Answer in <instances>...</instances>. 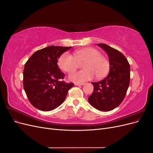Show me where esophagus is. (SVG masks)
Masks as SVG:
<instances>
[{
  "mask_svg": "<svg viewBox=\"0 0 153 153\" xmlns=\"http://www.w3.org/2000/svg\"><path fill=\"white\" fill-rule=\"evenodd\" d=\"M85 84L84 83H75V85H84Z\"/></svg>",
  "mask_w": 153,
  "mask_h": 153,
  "instance_id": "34e87169",
  "label": "esophagus"
}]
</instances>
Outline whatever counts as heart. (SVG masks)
I'll return each mask as SVG.
<instances>
[{
  "mask_svg": "<svg viewBox=\"0 0 153 153\" xmlns=\"http://www.w3.org/2000/svg\"><path fill=\"white\" fill-rule=\"evenodd\" d=\"M82 64L84 70L70 74L69 78L71 80L83 83L90 80L94 75L98 78L105 76L110 69L108 59L101 55V52L94 48H87L78 50L74 53V57L68 52L61 55L58 61L59 67L61 70L68 73L76 69L79 64Z\"/></svg>",
  "mask_w": 153,
  "mask_h": 153,
  "instance_id": "obj_1",
  "label": "heart"
}]
</instances>
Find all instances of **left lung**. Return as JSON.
I'll return each instance as SVG.
<instances>
[{
  "mask_svg": "<svg viewBox=\"0 0 153 153\" xmlns=\"http://www.w3.org/2000/svg\"><path fill=\"white\" fill-rule=\"evenodd\" d=\"M108 54L110 72L98 82H92L94 91L89 97L90 104L101 111L116 108L124 99L130 80V66L124 55L110 46L98 44Z\"/></svg>",
  "mask_w": 153,
  "mask_h": 153,
  "instance_id": "1",
  "label": "left lung"
}]
</instances>
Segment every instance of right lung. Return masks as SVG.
I'll return each mask as SVG.
<instances>
[{
	"label": "right lung",
	"instance_id": "right-lung-1",
	"mask_svg": "<svg viewBox=\"0 0 153 153\" xmlns=\"http://www.w3.org/2000/svg\"><path fill=\"white\" fill-rule=\"evenodd\" d=\"M71 47L50 46L36 51L24 69V89L30 103L43 111L56 108L65 100L73 83H66L64 73L57 65L58 59Z\"/></svg>",
	"mask_w": 153,
	"mask_h": 153
}]
</instances>
